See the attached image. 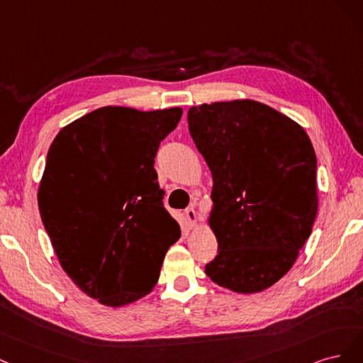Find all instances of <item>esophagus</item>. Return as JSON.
Wrapping results in <instances>:
<instances>
[{
    "instance_id": "1",
    "label": "esophagus",
    "mask_w": 363,
    "mask_h": 363,
    "mask_svg": "<svg viewBox=\"0 0 363 363\" xmlns=\"http://www.w3.org/2000/svg\"><path fill=\"white\" fill-rule=\"evenodd\" d=\"M185 217H186V220H189V226L194 228L196 221H197V213H196V209L193 206L185 209Z\"/></svg>"
}]
</instances>
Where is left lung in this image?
I'll return each instance as SVG.
<instances>
[{"mask_svg":"<svg viewBox=\"0 0 363 363\" xmlns=\"http://www.w3.org/2000/svg\"><path fill=\"white\" fill-rule=\"evenodd\" d=\"M193 142L213 174L218 242L205 273L241 294L276 284L294 265L317 217V157L305 130L256 101L189 110Z\"/></svg>","mask_w":363,"mask_h":363,"instance_id":"left-lung-1","label":"left lung"}]
</instances>
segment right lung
Returning <instances> with one entry per match:
<instances>
[{"label": "right lung", "instance_id": "obj_1", "mask_svg": "<svg viewBox=\"0 0 363 363\" xmlns=\"http://www.w3.org/2000/svg\"><path fill=\"white\" fill-rule=\"evenodd\" d=\"M182 108L102 107L57 134L38 202L63 270L102 305L149 294L181 229L162 203L154 162Z\"/></svg>", "mask_w": 363, "mask_h": 363}]
</instances>
